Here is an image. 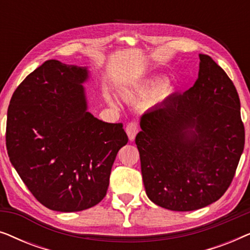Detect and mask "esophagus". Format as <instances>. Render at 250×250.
<instances>
[{
    "label": "esophagus",
    "mask_w": 250,
    "mask_h": 250,
    "mask_svg": "<svg viewBox=\"0 0 250 250\" xmlns=\"http://www.w3.org/2000/svg\"><path fill=\"white\" fill-rule=\"evenodd\" d=\"M139 132V125L136 122H131L128 123L127 126H126V133H127L128 139L133 141L135 139V135L138 134Z\"/></svg>",
    "instance_id": "1"
}]
</instances>
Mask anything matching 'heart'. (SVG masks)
Masks as SVG:
<instances>
[{
	"label": "heart",
	"mask_w": 250,
	"mask_h": 250,
	"mask_svg": "<svg viewBox=\"0 0 250 250\" xmlns=\"http://www.w3.org/2000/svg\"><path fill=\"white\" fill-rule=\"evenodd\" d=\"M167 81L163 77H157L152 78L148 82H145V83L139 84L138 86L128 88V90H123L122 95L123 98H125L126 100H135V99L143 98V97H151V95L158 94L160 91L163 92L164 94H168L170 90L169 88H165ZM107 100L110 104H115V101L112 100L111 97L107 95Z\"/></svg>",
	"instance_id": "obj_1"
}]
</instances>
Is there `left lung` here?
<instances>
[{
    "mask_svg": "<svg viewBox=\"0 0 250 250\" xmlns=\"http://www.w3.org/2000/svg\"><path fill=\"white\" fill-rule=\"evenodd\" d=\"M199 58L193 86L146 110L135 138L146 196L169 210H196L220 199L245 146L235 86L209 56Z\"/></svg>",
    "mask_w": 250,
    "mask_h": 250,
    "instance_id": "8db88e82",
    "label": "left lung"
}]
</instances>
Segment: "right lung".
Returning <instances> with one entry per match:
<instances>
[{"instance_id":"1","label":"right lung","mask_w":250,"mask_h":250,"mask_svg":"<svg viewBox=\"0 0 250 250\" xmlns=\"http://www.w3.org/2000/svg\"><path fill=\"white\" fill-rule=\"evenodd\" d=\"M86 67L47 60L16 88L6 118L10 162L41 204L81 211L107 193L117 152L128 141L122 123L87 111Z\"/></svg>"}]
</instances>
